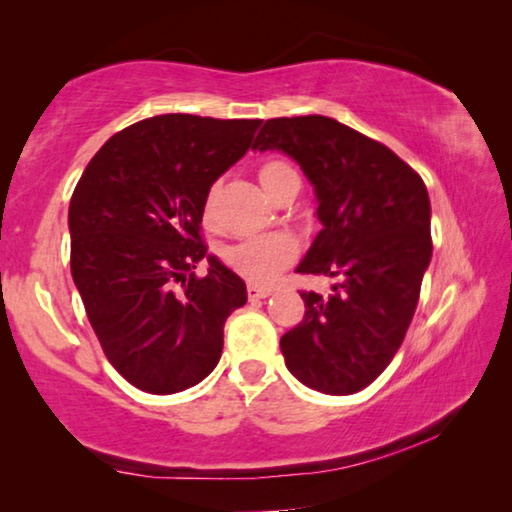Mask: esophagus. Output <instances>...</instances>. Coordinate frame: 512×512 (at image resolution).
<instances>
[{
    "label": "esophagus",
    "mask_w": 512,
    "mask_h": 512,
    "mask_svg": "<svg viewBox=\"0 0 512 512\" xmlns=\"http://www.w3.org/2000/svg\"><path fill=\"white\" fill-rule=\"evenodd\" d=\"M248 293V300H262V298H268L273 293V289H266V287H255V284H250V287L246 289Z\"/></svg>",
    "instance_id": "34e87169"
}]
</instances>
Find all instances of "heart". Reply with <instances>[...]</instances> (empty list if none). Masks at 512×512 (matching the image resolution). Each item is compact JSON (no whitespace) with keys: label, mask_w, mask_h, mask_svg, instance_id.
Listing matches in <instances>:
<instances>
[{"label":"heart","mask_w":512,"mask_h":512,"mask_svg":"<svg viewBox=\"0 0 512 512\" xmlns=\"http://www.w3.org/2000/svg\"><path fill=\"white\" fill-rule=\"evenodd\" d=\"M257 178L266 192L273 196L277 187L287 183V180L298 178V173L289 162L266 160L264 164H259ZM203 219L205 223L214 221V189L203 201ZM296 253L298 248L287 235H259L228 246L223 259L244 280L253 284H271L296 259Z\"/></svg>","instance_id":"heart-1"}]
</instances>
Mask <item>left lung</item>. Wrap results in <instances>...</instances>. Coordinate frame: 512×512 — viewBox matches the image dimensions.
Here are the masks:
<instances>
[{
  "mask_svg": "<svg viewBox=\"0 0 512 512\" xmlns=\"http://www.w3.org/2000/svg\"><path fill=\"white\" fill-rule=\"evenodd\" d=\"M280 149L307 173L323 230L298 266L339 277L329 296L300 291L305 316L280 339L287 368L327 395L372 384L406 336L431 259L420 173L372 137L323 115L268 119L253 151Z\"/></svg>",
  "mask_w": 512,
  "mask_h": 512,
  "instance_id": "left-lung-1",
  "label": "left lung"
}]
</instances>
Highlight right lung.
I'll return each mask as SVG.
<instances>
[{
    "mask_svg": "<svg viewBox=\"0 0 512 512\" xmlns=\"http://www.w3.org/2000/svg\"><path fill=\"white\" fill-rule=\"evenodd\" d=\"M262 119L158 115L110 137L69 201L72 277L106 359L128 384L171 395L198 384L223 350L246 284L207 256L203 201L248 151Z\"/></svg>",
    "mask_w": 512,
    "mask_h": 512,
    "instance_id": "1",
    "label": "right lung"
}]
</instances>
